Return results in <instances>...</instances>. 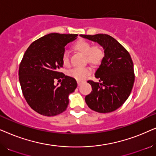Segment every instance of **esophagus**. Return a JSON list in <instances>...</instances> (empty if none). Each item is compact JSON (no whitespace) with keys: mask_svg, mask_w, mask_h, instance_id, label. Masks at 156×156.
<instances>
[{"mask_svg":"<svg viewBox=\"0 0 156 156\" xmlns=\"http://www.w3.org/2000/svg\"><path fill=\"white\" fill-rule=\"evenodd\" d=\"M82 82H82V81H77V84H78V86H80V85L82 84Z\"/></svg>","mask_w":156,"mask_h":156,"instance_id":"esophagus-1","label":"esophagus"}]
</instances>
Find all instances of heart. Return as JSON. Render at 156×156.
Listing matches in <instances>:
<instances>
[{
  "label": "heart",
  "instance_id": "obj_1",
  "mask_svg": "<svg viewBox=\"0 0 156 156\" xmlns=\"http://www.w3.org/2000/svg\"><path fill=\"white\" fill-rule=\"evenodd\" d=\"M74 49L81 54L86 56L87 60L91 64H97L101 60L103 56V52L97 46L91 47V44L85 40H80L74 44ZM62 64L65 66L69 65L68 55L65 52L62 57ZM91 69L89 67L74 68L69 72V75L78 81L84 80L90 74Z\"/></svg>",
  "mask_w": 156,
  "mask_h": 156
}]
</instances>
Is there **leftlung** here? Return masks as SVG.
<instances>
[{
	"label": "left lung",
	"mask_w": 156,
	"mask_h": 156,
	"mask_svg": "<svg viewBox=\"0 0 156 156\" xmlns=\"http://www.w3.org/2000/svg\"><path fill=\"white\" fill-rule=\"evenodd\" d=\"M80 37L97 42L104 52L101 65L95 72L99 82H87L92 91L85 97V101L97 112H114L126 101L133 88L135 76L131 57L116 40L106 34L80 35Z\"/></svg>",
	"instance_id": "8db88e82"
}]
</instances>
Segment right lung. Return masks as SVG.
Segmentation results:
<instances>
[{"mask_svg":"<svg viewBox=\"0 0 156 156\" xmlns=\"http://www.w3.org/2000/svg\"><path fill=\"white\" fill-rule=\"evenodd\" d=\"M77 36L48 34L33 42L25 52L19 67V81L27 104L40 114L53 116L67 109L69 95L75 90L77 83L59 70L63 67L65 47ZM64 77L60 85H54L55 79Z\"/></svg>","mask_w":156,"mask_h":156,"instance_id":"add662e5","label":"right lung"}]
</instances>
